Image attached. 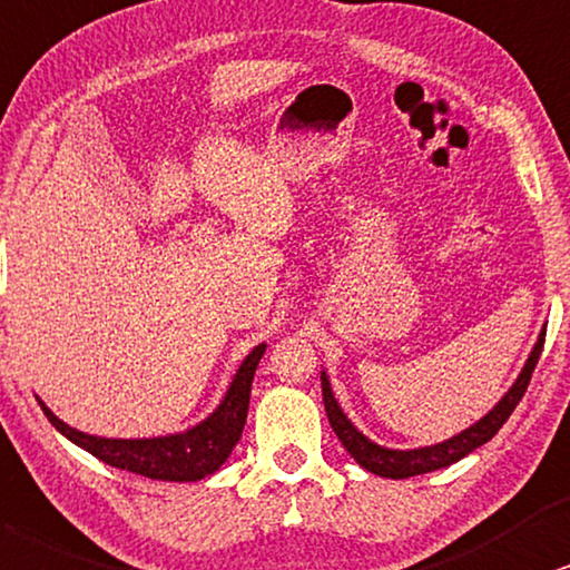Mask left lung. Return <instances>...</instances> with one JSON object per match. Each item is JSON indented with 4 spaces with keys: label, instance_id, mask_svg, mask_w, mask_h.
Segmentation results:
<instances>
[{
    "label": "left lung",
    "instance_id": "1",
    "mask_svg": "<svg viewBox=\"0 0 570 570\" xmlns=\"http://www.w3.org/2000/svg\"><path fill=\"white\" fill-rule=\"evenodd\" d=\"M544 334H547V331L539 334L537 347L529 355V363L523 365L521 376H518L513 389H510L505 397L497 402V407L492 410V413L481 417L476 426L465 429L463 434L446 439V442H442V444L421 446V450H407V452L386 450V446L373 444L371 439H365L347 421V415L342 413V407L336 405L334 394H331L326 373H321L323 405H326V415H328L331 429L336 431L338 442L344 444V450H347L350 455L365 468V471L376 473V476L410 479V476H417V473H431V471H436V468H446V465L458 463L460 458H465L468 452H473L476 446L487 444L489 439L497 434V431L505 426L510 413H513L515 405L521 402V397L525 394V386H529L531 373H534V368H537V360H539V355H542V347H544Z\"/></svg>",
    "mask_w": 570,
    "mask_h": 570
}]
</instances>
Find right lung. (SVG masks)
I'll use <instances>...</instances> for the list:
<instances>
[{"label": "right lung", "mask_w": 570, "mask_h": 570, "mask_svg": "<svg viewBox=\"0 0 570 570\" xmlns=\"http://www.w3.org/2000/svg\"><path fill=\"white\" fill-rule=\"evenodd\" d=\"M263 352L265 344H257V347L249 352L247 360L242 363V368L236 371L220 407L215 410L207 421H202L199 426L186 431V434L160 439L89 436L83 434V431L70 429L68 423H62L52 410L45 407V402H41V410H45L49 423H52L60 434L68 436L70 442H76L78 446H83V450L91 452L94 458L105 460L107 465L157 481H199L218 471V468L226 463V458L232 455L236 442H239L249 410L252 379H255Z\"/></svg>", "instance_id": "add662e5"}]
</instances>
